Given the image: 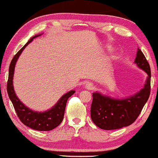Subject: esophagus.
I'll list each match as a JSON object with an SVG mask.
<instances>
[{"mask_svg": "<svg viewBox=\"0 0 158 158\" xmlns=\"http://www.w3.org/2000/svg\"><path fill=\"white\" fill-rule=\"evenodd\" d=\"M85 88L87 89V90H92V89L94 88V86H93V84H90V83H87V84H85Z\"/></svg>", "mask_w": 158, "mask_h": 158, "instance_id": "34e87169", "label": "esophagus"}]
</instances>
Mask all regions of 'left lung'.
<instances>
[{"instance_id": "1", "label": "left lung", "mask_w": 158, "mask_h": 158, "mask_svg": "<svg viewBox=\"0 0 158 158\" xmlns=\"http://www.w3.org/2000/svg\"><path fill=\"white\" fill-rule=\"evenodd\" d=\"M135 63L148 74L144 87L128 98L115 99L99 92L93 94L91 119L104 130L118 129L132 124L139 117L151 92V68L145 56L138 49Z\"/></svg>"}]
</instances>
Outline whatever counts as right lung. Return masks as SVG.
Returning <instances> with one entry per match:
<instances>
[{"label": "right lung", "mask_w": 158, "mask_h": 158, "mask_svg": "<svg viewBox=\"0 0 158 158\" xmlns=\"http://www.w3.org/2000/svg\"><path fill=\"white\" fill-rule=\"evenodd\" d=\"M41 35L42 34H39V35H35L32 37L13 58L9 67V75H8L7 84H6V90H7L10 100H11L13 105H14L17 116L25 126H28L32 129L38 130V131H51L58 126H59L62 122L63 118H64V110H65L68 99L75 93V90H71L63 95L59 99L58 103L55 104L54 106L52 107L50 110H46L43 113L42 112L39 113V112L33 111L31 109L26 106L19 100L14 92V85H13L14 68H15V64L19 55H21L24 48L33 40V39Z\"/></svg>", "instance_id": "right-lung-1"}]
</instances>
